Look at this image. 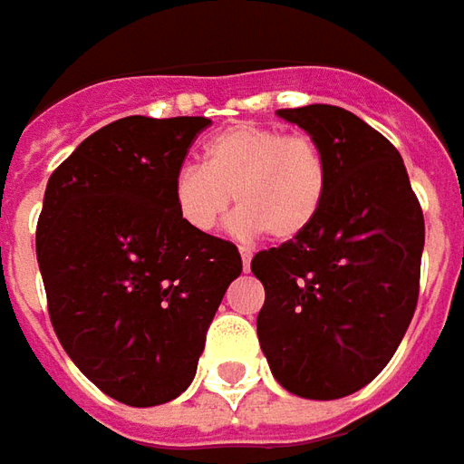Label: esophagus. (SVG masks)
<instances>
[{
	"label": "esophagus",
	"instance_id": "esophagus-1",
	"mask_svg": "<svg viewBox=\"0 0 464 464\" xmlns=\"http://www.w3.org/2000/svg\"><path fill=\"white\" fill-rule=\"evenodd\" d=\"M241 264H244V272H248V266H251V251L248 248H241Z\"/></svg>",
	"mask_w": 464,
	"mask_h": 464
}]
</instances>
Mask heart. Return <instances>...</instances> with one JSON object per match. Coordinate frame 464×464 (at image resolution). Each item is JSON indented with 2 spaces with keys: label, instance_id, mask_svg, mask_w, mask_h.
I'll list each match as a JSON object with an SVG mask.
<instances>
[{
  "label": "heart",
  "instance_id": "obj_1",
  "mask_svg": "<svg viewBox=\"0 0 464 464\" xmlns=\"http://www.w3.org/2000/svg\"><path fill=\"white\" fill-rule=\"evenodd\" d=\"M326 189V153L311 136L241 122L205 143L202 167L187 164L174 174L171 200L179 220L200 236L216 233L236 202L233 236L266 233L282 244L315 223Z\"/></svg>",
  "mask_w": 464,
  "mask_h": 464
}]
</instances>
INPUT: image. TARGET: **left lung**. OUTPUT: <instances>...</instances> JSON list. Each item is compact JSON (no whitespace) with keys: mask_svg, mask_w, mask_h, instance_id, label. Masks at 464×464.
<instances>
[{"mask_svg":"<svg viewBox=\"0 0 464 464\" xmlns=\"http://www.w3.org/2000/svg\"><path fill=\"white\" fill-rule=\"evenodd\" d=\"M324 149L328 189L308 231L251 259L264 285L256 318L285 391L336 401L391 362L419 300L423 213L401 153L334 104L277 110Z\"/></svg>","mask_w":464,"mask_h":464,"instance_id":"8db88e82","label":"left lung"}]
</instances>
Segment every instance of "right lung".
Here are the masks:
<instances>
[{
  "instance_id": "right-lung-1",
  "label": "right lung",
  "mask_w": 464,
  "mask_h": 464,
  "mask_svg": "<svg viewBox=\"0 0 464 464\" xmlns=\"http://www.w3.org/2000/svg\"><path fill=\"white\" fill-rule=\"evenodd\" d=\"M208 118L110 122L51 174L35 251L61 346L125 406H161L198 372L205 334L241 275L231 241L184 226L174 174Z\"/></svg>"
}]
</instances>
